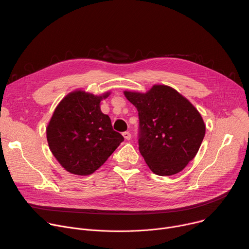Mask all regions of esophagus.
Returning <instances> with one entry per match:
<instances>
[{"label":"esophagus","mask_w":249,"mask_h":249,"mask_svg":"<svg viewBox=\"0 0 249 249\" xmlns=\"http://www.w3.org/2000/svg\"><path fill=\"white\" fill-rule=\"evenodd\" d=\"M122 135H123V137H124L126 140H130V139H131V134H130V132H128V131L123 132Z\"/></svg>","instance_id":"34e87169"}]
</instances>
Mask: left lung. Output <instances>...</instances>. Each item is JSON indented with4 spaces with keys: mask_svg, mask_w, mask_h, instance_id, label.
<instances>
[{
    "mask_svg": "<svg viewBox=\"0 0 249 249\" xmlns=\"http://www.w3.org/2000/svg\"><path fill=\"white\" fill-rule=\"evenodd\" d=\"M124 94L138 110L139 151L151 170L160 176L181 171L195 158L205 136L198 110L167 86Z\"/></svg>",
    "mask_w": 249,
    "mask_h": 249,
    "instance_id": "obj_1",
    "label": "left lung"
}]
</instances>
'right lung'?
Listing matches in <instances>:
<instances>
[{"mask_svg":"<svg viewBox=\"0 0 249 249\" xmlns=\"http://www.w3.org/2000/svg\"><path fill=\"white\" fill-rule=\"evenodd\" d=\"M96 96L82 90L69 93L58 104L47 127L49 148L69 172L89 175L99 168L124 141L114 131Z\"/></svg>","mask_w":249,"mask_h":249,"instance_id":"add662e5","label":"right lung"}]
</instances>
